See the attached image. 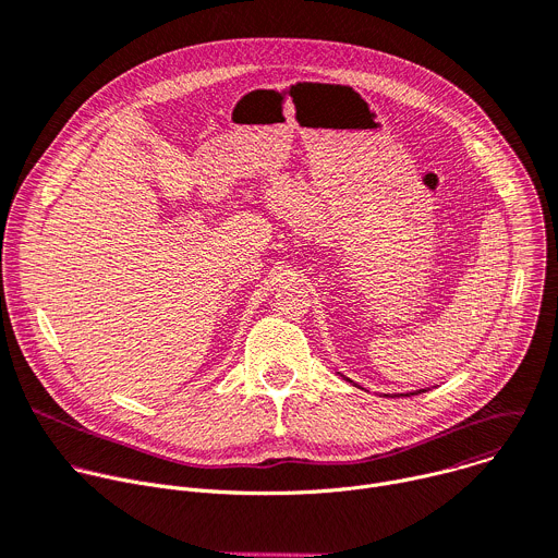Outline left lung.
<instances>
[{"label":"left lung","mask_w":558,"mask_h":558,"mask_svg":"<svg viewBox=\"0 0 558 558\" xmlns=\"http://www.w3.org/2000/svg\"><path fill=\"white\" fill-rule=\"evenodd\" d=\"M338 374H340V372H338ZM340 376H342V374H340ZM342 378H344V380H349L347 376H342ZM349 383H351L353 387H359V389H363V387H361L359 383H353V380H349ZM423 391H427V389H416V391H408V393H383V396H391V398H393V396H416V393H423Z\"/></svg>","instance_id":"left-lung-1"}]
</instances>
